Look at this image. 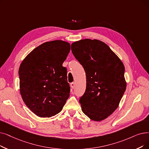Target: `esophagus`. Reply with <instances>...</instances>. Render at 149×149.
Segmentation results:
<instances>
[{
    "instance_id": "esophagus-1",
    "label": "esophagus",
    "mask_w": 149,
    "mask_h": 149,
    "mask_svg": "<svg viewBox=\"0 0 149 149\" xmlns=\"http://www.w3.org/2000/svg\"><path fill=\"white\" fill-rule=\"evenodd\" d=\"M70 87L72 88V89H74L75 87V83L74 82H72L70 83Z\"/></svg>"
}]
</instances>
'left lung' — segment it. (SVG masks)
I'll return each instance as SVG.
<instances>
[{
	"mask_svg": "<svg viewBox=\"0 0 149 149\" xmlns=\"http://www.w3.org/2000/svg\"><path fill=\"white\" fill-rule=\"evenodd\" d=\"M71 50L86 72V91L79 100L82 111L94 121L107 118L125 91L124 64L108 45L97 40L74 42Z\"/></svg>",
	"mask_w": 149,
	"mask_h": 149,
	"instance_id": "8db88e82",
	"label": "left lung"
}]
</instances>
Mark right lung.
Segmentation results:
<instances>
[{
	"label": "right lung",
	"instance_id": "right-lung-1",
	"mask_svg": "<svg viewBox=\"0 0 149 149\" xmlns=\"http://www.w3.org/2000/svg\"><path fill=\"white\" fill-rule=\"evenodd\" d=\"M70 47L69 43L61 40L44 42L32 50L19 67L22 100L39 117L60 113L69 98L67 69L63 63Z\"/></svg>",
	"mask_w": 149,
	"mask_h": 149
}]
</instances>
